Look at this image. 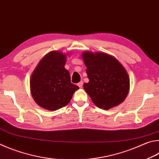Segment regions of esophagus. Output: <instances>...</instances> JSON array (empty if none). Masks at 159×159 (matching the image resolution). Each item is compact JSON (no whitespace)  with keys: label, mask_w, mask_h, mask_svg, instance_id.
<instances>
[{"label":"esophagus","mask_w":159,"mask_h":159,"mask_svg":"<svg viewBox=\"0 0 159 159\" xmlns=\"http://www.w3.org/2000/svg\"><path fill=\"white\" fill-rule=\"evenodd\" d=\"M83 81H80V82H79V83H78V86H79V87L80 88H81L83 87Z\"/></svg>","instance_id":"34e87169"}]
</instances>
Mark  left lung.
Listing matches in <instances>:
<instances>
[{
  "label": "left lung",
  "mask_w": 159,
  "mask_h": 159,
  "mask_svg": "<svg viewBox=\"0 0 159 159\" xmlns=\"http://www.w3.org/2000/svg\"><path fill=\"white\" fill-rule=\"evenodd\" d=\"M82 57L89 79L83 88L94 104L108 110L123 102L129 93L130 80L121 63L102 52L85 51Z\"/></svg>",
  "instance_id": "obj_1"
}]
</instances>
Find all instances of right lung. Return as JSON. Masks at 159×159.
<instances>
[{
  "mask_svg": "<svg viewBox=\"0 0 159 159\" xmlns=\"http://www.w3.org/2000/svg\"><path fill=\"white\" fill-rule=\"evenodd\" d=\"M67 56L53 51L40 60L31 75L30 92L42 108L56 111L70 103L77 85L71 83L70 72L65 68Z\"/></svg>",
  "mask_w": 159,
  "mask_h": 159,
  "instance_id": "obj_1",
  "label": "right lung"
}]
</instances>
